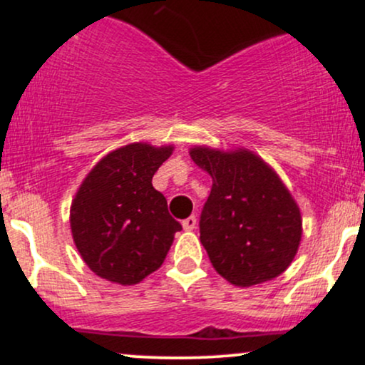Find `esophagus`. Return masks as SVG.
<instances>
[{
  "label": "esophagus",
  "instance_id": "esophagus-1",
  "mask_svg": "<svg viewBox=\"0 0 365 365\" xmlns=\"http://www.w3.org/2000/svg\"><path fill=\"white\" fill-rule=\"evenodd\" d=\"M182 226L185 230H194L195 226H197V217L195 216H188L187 220L182 221Z\"/></svg>",
  "mask_w": 365,
  "mask_h": 365
}]
</instances>
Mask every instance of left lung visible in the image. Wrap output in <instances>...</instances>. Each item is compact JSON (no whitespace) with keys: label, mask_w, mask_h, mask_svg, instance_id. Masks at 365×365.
Segmentation results:
<instances>
[{"label":"left lung","mask_w":365,"mask_h":365,"mask_svg":"<svg viewBox=\"0 0 365 365\" xmlns=\"http://www.w3.org/2000/svg\"><path fill=\"white\" fill-rule=\"evenodd\" d=\"M190 156L212 178L199 228L215 269L235 287L282 274L299 249L302 220L278 175L244 149L194 148Z\"/></svg>","instance_id":"1"}]
</instances>
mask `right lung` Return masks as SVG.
Returning <instances> with one entry per match:
<instances>
[{"instance_id":"1","label":"right lung","mask_w":365,"mask_h":365,"mask_svg":"<svg viewBox=\"0 0 365 365\" xmlns=\"http://www.w3.org/2000/svg\"><path fill=\"white\" fill-rule=\"evenodd\" d=\"M173 148L128 144L87 175L70 209L73 242L91 271L135 284L165 261L182 225L170 216L153 177Z\"/></svg>"}]
</instances>
